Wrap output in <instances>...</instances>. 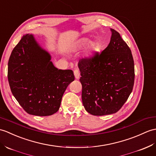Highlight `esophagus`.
<instances>
[{
	"label": "esophagus",
	"instance_id": "obj_1",
	"mask_svg": "<svg viewBox=\"0 0 156 156\" xmlns=\"http://www.w3.org/2000/svg\"><path fill=\"white\" fill-rule=\"evenodd\" d=\"M74 76H75V78L76 79H78L80 78V72L78 69H76L74 71Z\"/></svg>",
	"mask_w": 156,
	"mask_h": 156
}]
</instances>
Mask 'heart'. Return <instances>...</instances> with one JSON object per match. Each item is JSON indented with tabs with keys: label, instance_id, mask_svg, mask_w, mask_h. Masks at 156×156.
<instances>
[{
	"label": "heart",
	"instance_id": "obj_1",
	"mask_svg": "<svg viewBox=\"0 0 156 156\" xmlns=\"http://www.w3.org/2000/svg\"><path fill=\"white\" fill-rule=\"evenodd\" d=\"M89 42H90V39L88 38H86V37L81 38L75 43L74 49L75 50L82 49V48H84V46H86L87 44H88ZM99 48H100L99 44H98L97 42L91 41L88 44V49H87L85 54V57L88 58H91L93 53L98 51Z\"/></svg>",
	"mask_w": 156,
	"mask_h": 156
}]
</instances>
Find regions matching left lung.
<instances>
[{"mask_svg": "<svg viewBox=\"0 0 156 156\" xmlns=\"http://www.w3.org/2000/svg\"><path fill=\"white\" fill-rule=\"evenodd\" d=\"M109 44L101 53L79 61L82 99L94 115L114 114L132 92L134 62L131 50L117 31L111 28Z\"/></svg>", "mask_w": 156, "mask_h": 156, "instance_id": "8db88e82", "label": "left lung"}]
</instances>
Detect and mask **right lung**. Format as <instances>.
Instances as JSON below:
<instances>
[{
    "instance_id": "add662e5",
    "label": "right lung",
    "mask_w": 156,
    "mask_h": 156,
    "mask_svg": "<svg viewBox=\"0 0 156 156\" xmlns=\"http://www.w3.org/2000/svg\"><path fill=\"white\" fill-rule=\"evenodd\" d=\"M50 60V54L30 34L22 37L10 54V88L29 114L46 116L56 113L65 90L74 80L73 71L58 69Z\"/></svg>"
}]
</instances>
